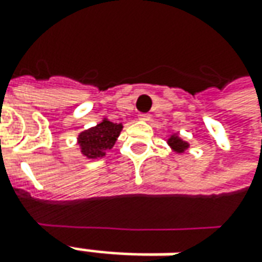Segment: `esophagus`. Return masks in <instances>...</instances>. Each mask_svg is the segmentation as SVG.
<instances>
[{
  "label": "esophagus",
  "mask_w": 262,
  "mask_h": 262,
  "mask_svg": "<svg viewBox=\"0 0 262 262\" xmlns=\"http://www.w3.org/2000/svg\"><path fill=\"white\" fill-rule=\"evenodd\" d=\"M139 119H140V120H149V119H150V115H147V113H140V115H139Z\"/></svg>",
  "instance_id": "34e87169"
}]
</instances>
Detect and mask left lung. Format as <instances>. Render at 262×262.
Instances as JSON below:
<instances>
[{
	"label": "left lung",
	"instance_id": "obj_1",
	"mask_svg": "<svg viewBox=\"0 0 262 262\" xmlns=\"http://www.w3.org/2000/svg\"><path fill=\"white\" fill-rule=\"evenodd\" d=\"M168 143L172 146L173 149H175L176 152H179V154H181V152H183L185 149H188V143H185V142H183V140H181V139L178 138V136H172V138L168 140Z\"/></svg>",
	"mask_w": 262,
	"mask_h": 262
}]
</instances>
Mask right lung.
Masks as SVG:
<instances>
[{
    "label": "right lung",
    "instance_id": "right-lung-1",
    "mask_svg": "<svg viewBox=\"0 0 262 262\" xmlns=\"http://www.w3.org/2000/svg\"><path fill=\"white\" fill-rule=\"evenodd\" d=\"M122 124L113 123L108 120H103L101 123L94 126L89 130L81 132L79 135V145L81 147V154L87 158H101L104 156L108 149H112L117 136L120 135Z\"/></svg>",
    "mask_w": 262,
    "mask_h": 262
}]
</instances>
